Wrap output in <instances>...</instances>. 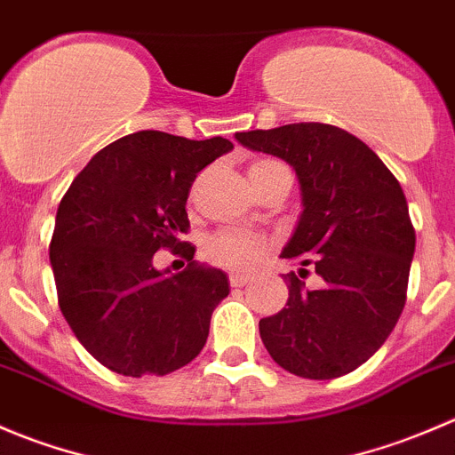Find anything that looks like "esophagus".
Here are the masks:
<instances>
[{"label": "esophagus", "instance_id": "34e87169", "mask_svg": "<svg viewBox=\"0 0 455 455\" xmlns=\"http://www.w3.org/2000/svg\"><path fill=\"white\" fill-rule=\"evenodd\" d=\"M250 283V276H243V274H229V285L232 287H243Z\"/></svg>", "mask_w": 455, "mask_h": 455}]
</instances>
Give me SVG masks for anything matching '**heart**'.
I'll return each mask as SVG.
<instances>
[{"label": "heart", "instance_id": "1", "mask_svg": "<svg viewBox=\"0 0 455 455\" xmlns=\"http://www.w3.org/2000/svg\"><path fill=\"white\" fill-rule=\"evenodd\" d=\"M274 168H285V165L269 159L256 161L250 165V174L267 172ZM265 250H267V238L245 232V229H223L214 234L205 247L208 259L228 269H251L265 254Z\"/></svg>", "mask_w": 455, "mask_h": 455}]
</instances>
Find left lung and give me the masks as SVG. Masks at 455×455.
Listing matches in <instances>:
<instances>
[{
  "label": "left lung",
  "mask_w": 455,
  "mask_h": 455,
  "mask_svg": "<svg viewBox=\"0 0 455 455\" xmlns=\"http://www.w3.org/2000/svg\"><path fill=\"white\" fill-rule=\"evenodd\" d=\"M251 152L283 159L300 186V212L281 259L312 265L323 287L287 274L290 299L259 321L269 356L300 379L330 380L374 356L407 299L416 232L394 174L358 137L327 124L236 132Z\"/></svg>",
  "instance_id": "left-lung-1"
}]
</instances>
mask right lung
Here are the masks:
<instances>
[{
	"mask_svg": "<svg viewBox=\"0 0 455 455\" xmlns=\"http://www.w3.org/2000/svg\"><path fill=\"white\" fill-rule=\"evenodd\" d=\"M141 130L99 150L61 199L51 265L64 318L79 343L116 374L165 376L195 361L214 307L229 294L223 269L192 260L170 276L152 265L181 245L196 174L232 150Z\"/></svg>",
	"mask_w": 455,
	"mask_h": 455,
	"instance_id": "right-lung-1",
	"label": "right lung"
}]
</instances>
